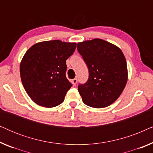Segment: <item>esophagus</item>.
I'll return each instance as SVG.
<instances>
[{"label":"esophagus","mask_w":153,"mask_h":153,"mask_svg":"<svg viewBox=\"0 0 153 153\" xmlns=\"http://www.w3.org/2000/svg\"><path fill=\"white\" fill-rule=\"evenodd\" d=\"M72 84H73V85H76V83H77V79L75 78V79H72Z\"/></svg>","instance_id":"1"}]
</instances>
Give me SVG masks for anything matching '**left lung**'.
I'll use <instances>...</instances> for the list:
<instances>
[{
  "label": "left lung",
  "instance_id": "obj_1",
  "mask_svg": "<svg viewBox=\"0 0 153 153\" xmlns=\"http://www.w3.org/2000/svg\"><path fill=\"white\" fill-rule=\"evenodd\" d=\"M77 50L88 68L87 82L78 85L85 104L104 108L116 101L127 81L124 54L116 45L101 39L79 42Z\"/></svg>",
  "mask_w": 153,
  "mask_h": 153
}]
</instances>
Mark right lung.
I'll return each mask as SVG.
<instances>
[{
  "label": "right lung",
  "instance_id": "add662e5",
  "mask_svg": "<svg viewBox=\"0 0 153 153\" xmlns=\"http://www.w3.org/2000/svg\"><path fill=\"white\" fill-rule=\"evenodd\" d=\"M76 43L45 41L32 46L22 58L20 75L23 85L33 102L44 107L59 105L72 84L66 77V60Z\"/></svg>",
  "mask_w": 153,
  "mask_h": 153
}]
</instances>
